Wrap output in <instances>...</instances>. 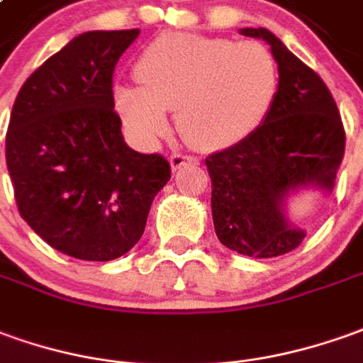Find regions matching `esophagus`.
Segmentation results:
<instances>
[{"label": "esophagus", "mask_w": 363, "mask_h": 363, "mask_svg": "<svg viewBox=\"0 0 363 363\" xmlns=\"http://www.w3.org/2000/svg\"><path fill=\"white\" fill-rule=\"evenodd\" d=\"M197 164H199V160H197V157L186 156V154H172V156H169V166H172L174 172L179 169V167L197 166Z\"/></svg>", "instance_id": "esophagus-1"}]
</instances>
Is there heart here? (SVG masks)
Instances as JSON below:
<instances>
[{"label":"heart","mask_w":363,"mask_h":363,"mask_svg":"<svg viewBox=\"0 0 363 363\" xmlns=\"http://www.w3.org/2000/svg\"><path fill=\"white\" fill-rule=\"evenodd\" d=\"M138 86L118 84L120 116L142 138L167 130L176 112L179 134L197 150H227L247 140L269 116L279 91V67L261 43L164 33L140 52Z\"/></svg>","instance_id":"1"}]
</instances>
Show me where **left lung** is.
<instances>
[{
    "instance_id": "obj_1",
    "label": "left lung",
    "mask_w": 363,
    "mask_h": 363,
    "mask_svg": "<svg viewBox=\"0 0 363 363\" xmlns=\"http://www.w3.org/2000/svg\"><path fill=\"white\" fill-rule=\"evenodd\" d=\"M245 37L271 45L279 91L269 116L233 148L206 160L217 239L237 253L269 259L294 251L304 231L286 219V197L302 187L332 194L346 132L328 86L269 29Z\"/></svg>"
}]
</instances>
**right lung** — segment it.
<instances>
[{
  "mask_svg": "<svg viewBox=\"0 0 363 363\" xmlns=\"http://www.w3.org/2000/svg\"><path fill=\"white\" fill-rule=\"evenodd\" d=\"M140 29L89 31L25 81L5 136L17 209L35 233L81 261H112L144 233L172 177L160 154L124 142L112 74Z\"/></svg>",
  "mask_w": 363,
  "mask_h": 363,
  "instance_id": "1",
  "label": "right lung"
}]
</instances>
